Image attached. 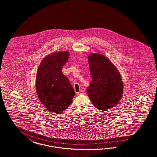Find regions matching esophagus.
Wrapping results in <instances>:
<instances>
[{
	"label": "esophagus",
	"instance_id": "esophagus-1",
	"mask_svg": "<svg viewBox=\"0 0 157 157\" xmlns=\"http://www.w3.org/2000/svg\"><path fill=\"white\" fill-rule=\"evenodd\" d=\"M84 93V91L83 90H80L79 92H77V95H80V94H83Z\"/></svg>",
	"mask_w": 157,
	"mask_h": 157
}]
</instances>
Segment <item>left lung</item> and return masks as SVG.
Returning <instances> with one entry per match:
<instances>
[{"instance_id": "left-lung-1", "label": "left lung", "mask_w": 157, "mask_h": 157, "mask_svg": "<svg viewBox=\"0 0 157 157\" xmlns=\"http://www.w3.org/2000/svg\"><path fill=\"white\" fill-rule=\"evenodd\" d=\"M89 63L93 80L87 89L88 96L95 107L105 111L116 105L123 96L121 75L103 55H90Z\"/></svg>"}]
</instances>
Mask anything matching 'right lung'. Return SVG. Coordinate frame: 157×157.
Instances as JSON below:
<instances>
[{
    "label": "right lung",
    "instance_id": "right-lung-1",
    "mask_svg": "<svg viewBox=\"0 0 157 157\" xmlns=\"http://www.w3.org/2000/svg\"><path fill=\"white\" fill-rule=\"evenodd\" d=\"M67 52L48 55L41 61L37 71L36 88L41 104L50 113L60 114L73 101L75 91L62 68L68 61Z\"/></svg>",
    "mask_w": 157,
    "mask_h": 157
}]
</instances>
